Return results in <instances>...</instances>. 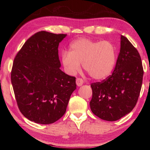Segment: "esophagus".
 I'll return each mask as SVG.
<instances>
[{
  "label": "esophagus",
  "instance_id": "obj_1",
  "mask_svg": "<svg viewBox=\"0 0 150 150\" xmlns=\"http://www.w3.org/2000/svg\"><path fill=\"white\" fill-rule=\"evenodd\" d=\"M76 83H77V85L79 86H81L83 84V80L81 78H77L76 79Z\"/></svg>",
  "mask_w": 150,
  "mask_h": 150
}]
</instances>
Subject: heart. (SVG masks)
I'll use <instances>...</instances> for the list:
<instances>
[{
    "label": "heart",
    "instance_id": "obj_1",
    "mask_svg": "<svg viewBox=\"0 0 150 150\" xmlns=\"http://www.w3.org/2000/svg\"><path fill=\"white\" fill-rule=\"evenodd\" d=\"M62 62L69 74L74 75L80 70V63L91 77L100 80L112 72L116 63V52L108 41H95L81 38L73 42L69 52L62 53Z\"/></svg>",
    "mask_w": 150,
    "mask_h": 150
}]
</instances>
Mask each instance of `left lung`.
Here are the masks:
<instances>
[{
    "label": "left lung",
    "mask_w": 150,
    "mask_h": 150,
    "mask_svg": "<svg viewBox=\"0 0 150 150\" xmlns=\"http://www.w3.org/2000/svg\"><path fill=\"white\" fill-rule=\"evenodd\" d=\"M120 50L112 75L93 83L91 111L103 120L116 121L132 110L140 93L144 69L136 48L121 35Z\"/></svg>",
    "instance_id": "8db88e82"
}]
</instances>
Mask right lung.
Listing matches in <instances>:
<instances>
[{
    "instance_id": "add662e5",
    "label": "right lung",
    "mask_w": 150,
    "mask_h": 150,
    "mask_svg": "<svg viewBox=\"0 0 150 150\" xmlns=\"http://www.w3.org/2000/svg\"><path fill=\"white\" fill-rule=\"evenodd\" d=\"M66 34L45 31L27 40L14 57L11 83L18 107L30 121L52 124L64 115L75 77L59 69V42Z\"/></svg>"
}]
</instances>
